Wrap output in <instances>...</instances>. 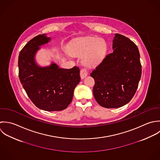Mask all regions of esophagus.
<instances>
[{"label":"esophagus","mask_w":160,"mask_h":160,"mask_svg":"<svg viewBox=\"0 0 160 160\" xmlns=\"http://www.w3.org/2000/svg\"><path fill=\"white\" fill-rule=\"evenodd\" d=\"M88 74V72L87 68H82L80 70V76L82 79L84 78Z\"/></svg>","instance_id":"1"}]
</instances>
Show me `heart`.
Masks as SVG:
<instances>
[{"label": "heart", "instance_id": "heart-1", "mask_svg": "<svg viewBox=\"0 0 160 160\" xmlns=\"http://www.w3.org/2000/svg\"><path fill=\"white\" fill-rule=\"evenodd\" d=\"M107 45L102 39L87 37L77 41L71 48L73 55L83 56V62L88 67H95L100 64L105 57Z\"/></svg>", "mask_w": 160, "mask_h": 160}]
</instances>
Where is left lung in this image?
Masks as SVG:
<instances>
[{
  "mask_svg": "<svg viewBox=\"0 0 160 160\" xmlns=\"http://www.w3.org/2000/svg\"><path fill=\"white\" fill-rule=\"evenodd\" d=\"M112 48L113 52L108 54L90 73L95 80L94 97L106 108H118L130 102L142 75L139 51L133 41L117 33Z\"/></svg>",
  "mask_w": 160,
  "mask_h": 160,
  "instance_id": "obj_1",
  "label": "left lung"
}]
</instances>
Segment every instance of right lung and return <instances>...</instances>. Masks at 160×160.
Listing matches in <instances>:
<instances>
[{
	"instance_id": "right-lung-1",
	"label": "right lung",
	"mask_w": 160,
	"mask_h": 160,
	"mask_svg": "<svg viewBox=\"0 0 160 160\" xmlns=\"http://www.w3.org/2000/svg\"><path fill=\"white\" fill-rule=\"evenodd\" d=\"M45 34L29 41L18 56V76L21 83L33 104L47 111L65 109L72 102L73 91L80 81V69L59 68L56 64L39 67L34 62L39 46L48 42Z\"/></svg>"
}]
</instances>
